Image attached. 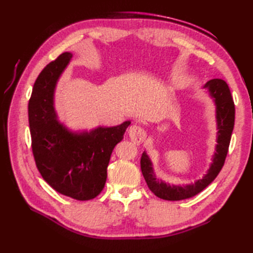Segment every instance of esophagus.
Instances as JSON below:
<instances>
[{
	"mask_svg": "<svg viewBox=\"0 0 253 253\" xmlns=\"http://www.w3.org/2000/svg\"><path fill=\"white\" fill-rule=\"evenodd\" d=\"M128 135H129L131 141L133 143L137 144V146H140L147 137V132L142 127L138 125H133L129 128V129H128Z\"/></svg>",
	"mask_w": 253,
	"mask_h": 253,
	"instance_id": "34e87169",
	"label": "esophagus"
}]
</instances>
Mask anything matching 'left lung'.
Here are the masks:
<instances>
[{
	"instance_id": "left-lung-1",
	"label": "left lung",
	"mask_w": 253,
	"mask_h": 253,
	"mask_svg": "<svg viewBox=\"0 0 253 253\" xmlns=\"http://www.w3.org/2000/svg\"><path fill=\"white\" fill-rule=\"evenodd\" d=\"M211 95L215 99L216 117L218 126V138L216 153L214 155L213 164L209 169V173L202 179L196 181L192 185L170 186L155 178L152 169V164L148 155L142 153L140 160V168L147 185L155 196L169 201H179L191 198L201 192L211 182L216 178L219 171L224 166L226 160L228 148L232 138V132L235 124V104L230 94V90L226 82L223 79H212L206 84Z\"/></svg>"
}]
</instances>
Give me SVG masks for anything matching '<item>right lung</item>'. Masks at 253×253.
Listing matches in <instances>:
<instances>
[{"mask_svg": "<svg viewBox=\"0 0 253 253\" xmlns=\"http://www.w3.org/2000/svg\"><path fill=\"white\" fill-rule=\"evenodd\" d=\"M71 58V53H62L42 69L34 84L28 104L31 148L38 170L53 189L85 201L104 188L112 151L130 122L75 135L56 121L53 93Z\"/></svg>", "mask_w": 253, "mask_h": 253, "instance_id": "add662e5", "label": "right lung"}]
</instances>
